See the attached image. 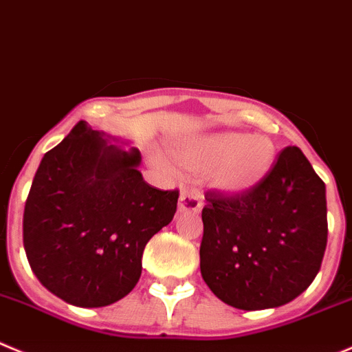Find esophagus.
Here are the masks:
<instances>
[{"mask_svg": "<svg viewBox=\"0 0 352 352\" xmlns=\"http://www.w3.org/2000/svg\"><path fill=\"white\" fill-rule=\"evenodd\" d=\"M201 203V196L198 192L182 191L179 198V212H199Z\"/></svg>", "mask_w": 352, "mask_h": 352, "instance_id": "obj_1", "label": "esophagus"}]
</instances>
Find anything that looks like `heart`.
<instances>
[{
	"mask_svg": "<svg viewBox=\"0 0 352 352\" xmlns=\"http://www.w3.org/2000/svg\"><path fill=\"white\" fill-rule=\"evenodd\" d=\"M192 170H217L213 182L226 192H241L261 182L274 163V146L267 137L219 133L199 140L182 153Z\"/></svg>",
	"mask_w": 352,
	"mask_h": 352,
	"instance_id": "obj_1",
	"label": "heart"
}]
</instances>
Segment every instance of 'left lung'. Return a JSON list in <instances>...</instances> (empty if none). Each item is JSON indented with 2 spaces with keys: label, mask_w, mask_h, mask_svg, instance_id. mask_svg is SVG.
<instances>
[{
  "label": "left lung",
  "mask_w": 352,
  "mask_h": 352,
  "mask_svg": "<svg viewBox=\"0 0 352 352\" xmlns=\"http://www.w3.org/2000/svg\"><path fill=\"white\" fill-rule=\"evenodd\" d=\"M205 199L199 269L222 302L280 307L313 283L327 248V196L298 147H285L250 189H210Z\"/></svg>",
  "instance_id": "8db88e82"
}]
</instances>
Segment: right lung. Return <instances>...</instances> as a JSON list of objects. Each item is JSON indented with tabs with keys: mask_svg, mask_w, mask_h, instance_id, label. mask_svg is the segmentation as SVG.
Listing matches in <instances>:
<instances>
[{
	"mask_svg": "<svg viewBox=\"0 0 352 352\" xmlns=\"http://www.w3.org/2000/svg\"><path fill=\"white\" fill-rule=\"evenodd\" d=\"M140 160L85 121L43 156L22 238L36 278L67 304L104 307L130 294L147 241L172 222L179 191L147 184Z\"/></svg>",
	"mask_w": 352,
	"mask_h": 352,
	"instance_id": "add662e5",
	"label": "right lung"
}]
</instances>
